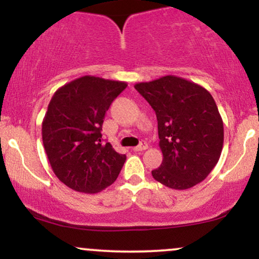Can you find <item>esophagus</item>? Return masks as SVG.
<instances>
[{
	"mask_svg": "<svg viewBox=\"0 0 259 259\" xmlns=\"http://www.w3.org/2000/svg\"><path fill=\"white\" fill-rule=\"evenodd\" d=\"M147 147H148L147 142L142 141V142H141V144H140V145H139V146L134 147V151H135V152H140V151H145V150H147Z\"/></svg>",
	"mask_w": 259,
	"mask_h": 259,
	"instance_id": "1",
	"label": "esophagus"
}]
</instances>
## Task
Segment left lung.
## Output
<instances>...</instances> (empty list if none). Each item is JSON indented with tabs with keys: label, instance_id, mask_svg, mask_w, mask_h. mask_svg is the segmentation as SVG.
I'll return each mask as SVG.
<instances>
[{
	"label": "left lung",
	"instance_id": "8db88e82",
	"mask_svg": "<svg viewBox=\"0 0 259 259\" xmlns=\"http://www.w3.org/2000/svg\"><path fill=\"white\" fill-rule=\"evenodd\" d=\"M158 121L160 167L154 180L169 189L186 190L208 177L221 158L224 126L215 101L203 86L165 75L135 84Z\"/></svg>",
	"mask_w": 259,
	"mask_h": 259
}]
</instances>
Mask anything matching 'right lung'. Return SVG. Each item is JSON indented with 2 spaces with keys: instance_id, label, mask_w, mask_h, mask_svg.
Segmentation results:
<instances>
[{
  "instance_id": "obj_1",
  "label": "right lung",
  "mask_w": 259,
  "mask_h": 259,
  "mask_svg": "<svg viewBox=\"0 0 259 259\" xmlns=\"http://www.w3.org/2000/svg\"><path fill=\"white\" fill-rule=\"evenodd\" d=\"M125 81L84 75L61 86L42 120V142L53 173L64 185L96 194L119 175L125 154L102 144V124Z\"/></svg>"
}]
</instances>
